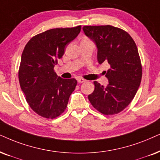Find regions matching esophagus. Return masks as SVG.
<instances>
[{
  "label": "esophagus",
  "mask_w": 160,
  "mask_h": 160,
  "mask_svg": "<svg viewBox=\"0 0 160 160\" xmlns=\"http://www.w3.org/2000/svg\"><path fill=\"white\" fill-rule=\"evenodd\" d=\"M78 82H80V83H81V82H86V80H85V79H83V78H78Z\"/></svg>",
  "instance_id": "esophagus-1"
}]
</instances>
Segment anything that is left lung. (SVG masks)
Masks as SVG:
<instances>
[{
    "instance_id": "1",
    "label": "left lung",
    "mask_w": 160,
    "mask_h": 160,
    "mask_svg": "<svg viewBox=\"0 0 160 160\" xmlns=\"http://www.w3.org/2000/svg\"><path fill=\"white\" fill-rule=\"evenodd\" d=\"M86 36L96 43L100 64L108 62V83L95 86L88 100L104 115L117 114L131 103L142 80V67L134 40L127 32L113 26H85Z\"/></svg>"
}]
</instances>
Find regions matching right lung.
Listing matches in <instances>:
<instances>
[{
  "mask_svg": "<svg viewBox=\"0 0 160 160\" xmlns=\"http://www.w3.org/2000/svg\"><path fill=\"white\" fill-rule=\"evenodd\" d=\"M80 30L81 26L47 30L32 37L24 47L18 71L20 86L30 108L40 116L56 118L67 107L78 82L58 77L54 67Z\"/></svg>",
  "mask_w": 160,
  "mask_h": 160,
  "instance_id": "add662e5",
  "label": "right lung"
}]
</instances>
